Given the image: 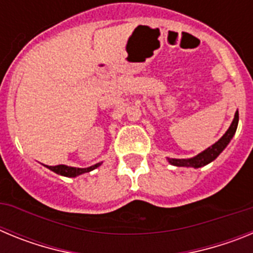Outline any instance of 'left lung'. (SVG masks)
<instances>
[{"instance_id":"left-lung-1","label":"left lung","mask_w":253,"mask_h":253,"mask_svg":"<svg viewBox=\"0 0 253 253\" xmlns=\"http://www.w3.org/2000/svg\"><path fill=\"white\" fill-rule=\"evenodd\" d=\"M237 125H238V111H236L234 114V119L232 122L231 126L228 128V130L225 131V134L223 135L220 139L216 143H214L213 146L207 148L205 151H203L202 153H199L198 156L193 158H187V160H178V158H167L169 162L173 166L177 167H194V169H199V167H203L208 163L213 162L219 154L224 151L225 147L229 144L231 139L233 138L234 133L237 130Z\"/></svg>"}]
</instances>
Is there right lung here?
<instances>
[{
	"instance_id": "right-lung-1",
	"label": "right lung",
	"mask_w": 253,
	"mask_h": 253,
	"mask_svg": "<svg viewBox=\"0 0 253 253\" xmlns=\"http://www.w3.org/2000/svg\"><path fill=\"white\" fill-rule=\"evenodd\" d=\"M101 163H96L93 166L87 167V169H78V167H71L66 166V165H58V166H46L49 169H51L53 172L58 173V175L66 176V177H76L78 175H82V173H86V172H90L92 169H97Z\"/></svg>"
}]
</instances>
